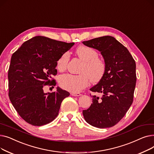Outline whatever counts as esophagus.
I'll return each instance as SVG.
<instances>
[{
	"label": "esophagus",
	"mask_w": 154,
	"mask_h": 154,
	"mask_svg": "<svg viewBox=\"0 0 154 154\" xmlns=\"http://www.w3.org/2000/svg\"><path fill=\"white\" fill-rule=\"evenodd\" d=\"M70 95H72V96H77V97H79V96H80L81 95V94H80L79 92H71L70 93Z\"/></svg>",
	"instance_id": "esophagus-1"
}]
</instances>
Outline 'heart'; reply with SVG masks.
<instances>
[{"label":"heart","instance_id":"b5f03b06","mask_svg":"<svg viewBox=\"0 0 154 154\" xmlns=\"http://www.w3.org/2000/svg\"><path fill=\"white\" fill-rule=\"evenodd\" d=\"M75 54L83 62L79 75L66 74L59 77V84L64 89L72 92H78L85 88L89 82H97L106 72V63L98 57V53L93 48L87 46H80ZM69 59V54L66 52L62 54L57 61V68L59 71H63L66 68Z\"/></svg>","mask_w":154,"mask_h":154}]
</instances>
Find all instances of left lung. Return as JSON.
Masks as SVG:
<instances>
[{"label":"left lung","mask_w":154,"mask_h":154,"mask_svg":"<svg viewBox=\"0 0 154 154\" xmlns=\"http://www.w3.org/2000/svg\"><path fill=\"white\" fill-rule=\"evenodd\" d=\"M82 43L100 52L106 67L103 77L90 88L102 96H92V103L83 110L84 117L94 127H111L124 117L133 102L135 62L127 48L114 37L103 36Z\"/></svg>","instance_id":"1"}]
</instances>
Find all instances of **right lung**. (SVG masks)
<instances>
[{
  "instance_id": "right-lung-1",
  "label": "right lung",
  "mask_w": 154,
  "mask_h": 154,
  "mask_svg": "<svg viewBox=\"0 0 154 154\" xmlns=\"http://www.w3.org/2000/svg\"><path fill=\"white\" fill-rule=\"evenodd\" d=\"M74 43H66L46 37L27 40L12 55L8 72L9 96L12 106L27 123L42 126L59 114L62 100L70 94L57 87L52 93H44L45 85H55L57 61Z\"/></svg>"
}]
</instances>
